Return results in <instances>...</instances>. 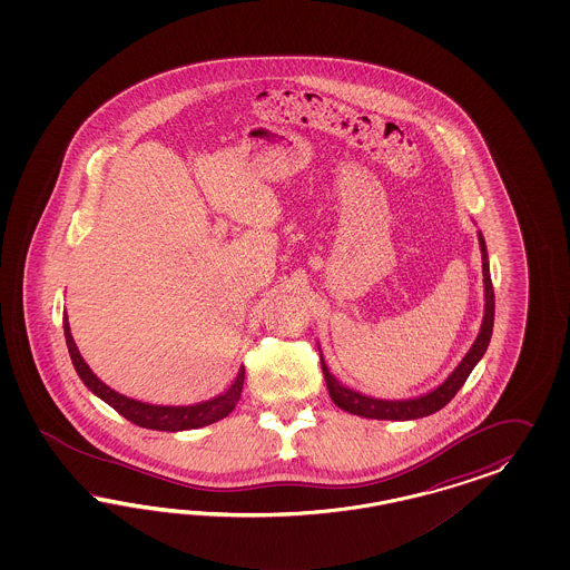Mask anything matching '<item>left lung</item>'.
<instances>
[{"mask_svg":"<svg viewBox=\"0 0 570 570\" xmlns=\"http://www.w3.org/2000/svg\"><path fill=\"white\" fill-rule=\"evenodd\" d=\"M479 246H481V255H483V284H484V313L483 324L479 330L476 341L470 346L464 360L458 363V367L443 380L436 389H432L429 393L412 399H376L370 395H363L360 391H353L345 386L341 380L334 379L330 374L328 365L322 357V372L326 379L330 399L348 414L362 415V417H372V420H415V417H424V415L434 414L439 410H443L451 399L455 397V393L462 389V384L466 382L470 372L474 370V365L483 360L484 351L491 341L493 334V317H495V294H493V284H491V274H489V255H487V244H484L483 234L479 232Z\"/></svg>","mask_w":570,"mask_h":570,"instance_id":"left-lung-1","label":"left lung"}]
</instances>
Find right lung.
Listing matches in <instances>:
<instances>
[{
	"mask_svg": "<svg viewBox=\"0 0 570 570\" xmlns=\"http://www.w3.org/2000/svg\"><path fill=\"white\" fill-rule=\"evenodd\" d=\"M62 324H65V338H67V346H69L70 360H72V365H75L79 379L83 380V384L96 397L102 399L104 403H108L122 417H127L129 422L138 424L141 429L163 432L203 429V426H208L213 422L224 420L225 415L229 414L236 407V403L240 401L244 365L238 370V376L225 393L208 399V401H203V403H194V405H153V403L138 401V399L125 397L121 393H117L115 389H110L108 384H104L102 380L91 372V367L81 357L79 348L72 341V334H70L69 315L67 313L62 317Z\"/></svg>",
	"mask_w": 570,
	"mask_h": 570,
	"instance_id": "add662e5",
	"label": "right lung"
}]
</instances>
